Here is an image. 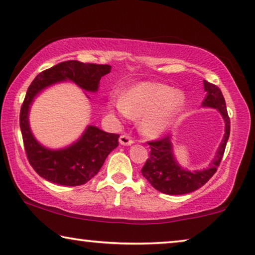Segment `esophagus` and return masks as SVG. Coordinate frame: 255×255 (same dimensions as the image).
<instances>
[{
  "instance_id": "obj_1",
  "label": "esophagus",
  "mask_w": 255,
  "mask_h": 255,
  "mask_svg": "<svg viewBox=\"0 0 255 255\" xmlns=\"http://www.w3.org/2000/svg\"><path fill=\"white\" fill-rule=\"evenodd\" d=\"M120 144L123 146H130L133 144V140L128 134H122L120 137Z\"/></svg>"
}]
</instances>
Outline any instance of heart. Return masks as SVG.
Instances as JSON below:
<instances>
[{"instance_id": "obj_1", "label": "heart", "mask_w": 255, "mask_h": 255, "mask_svg": "<svg viewBox=\"0 0 255 255\" xmlns=\"http://www.w3.org/2000/svg\"><path fill=\"white\" fill-rule=\"evenodd\" d=\"M184 106V95L172 87L140 82L125 90L122 99H111L107 109L121 117L140 118V130L148 137L165 133Z\"/></svg>"}]
</instances>
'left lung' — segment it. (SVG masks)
Instances as JSON below:
<instances>
[{
	"label": "left lung",
	"instance_id": "obj_1",
	"mask_svg": "<svg viewBox=\"0 0 255 255\" xmlns=\"http://www.w3.org/2000/svg\"><path fill=\"white\" fill-rule=\"evenodd\" d=\"M204 90L207 92L205 99L202 102V107L217 109L222 115L225 123V133L222 139L221 145L216 152L215 158L210 162L207 169L190 172L181 167L176 162L173 154V144L170 135L155 141H148L151 147L149 158L142 167L141 174L151 183L153 188L167 195H183L193 193L198 188L204 186L212 175L217 172L219 163L226 147V142L230 135V118L226 110L224 96L217 86L208 81H203Z\"/></svg>",
	"mask_w": 255,
	"mask_h": 255
}]
</instances>
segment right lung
<instances>
[{
    "label": "right lung",
    "instance_id": "right-lung-1",
    "mask_svg": "<svg viewBox=\"0 0 255 255\" xmlns=\"http://www.w3.org/2000/svg\"><path fill=\"white\" fill-rule=\"evenodd\" d=\"M110 71L109 65L68 60L39 73L30 85L20 108L19 125L27 160L43 179L69 187L88 182L99 173L109 153L118 146L120 134L108 133L89 125L81 137L67 147H45L33 137L29 124V111L34 97L47 87L62 81L74 82L86 92L96 93L101 78Z\"/></svg>",
    "mask_w": 255,
    "mask_h": 255
}]
</instances>
